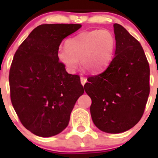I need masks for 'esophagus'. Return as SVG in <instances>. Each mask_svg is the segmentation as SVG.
I'll return each instance as SVG.
<instances>
[{"instance_id":"esophagus-1","label":"esophagus","mask_w":158,"mask_h":158,"mask_svg":"<svg viewBox=\"0 0 158 158\" xmlns=\"http://www.w3.org/2000/svg\"><path fill=\"white\" fill-rule=\"evenodd\" d=\"M80 81H81V83H82V85H85V82H87V79H85V77H81L80 78Z\"/></svg>"}]
</instances>
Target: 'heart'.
I'll list each match as a JSON object with an SVG mask.
<instances>
[{"label":"heart","mask_w":158,"mask_h":158,"mask_svg":"<svg viewBox=\"0 0 158 158\" xmlns=\"http://www.w3.org/2000/svg\"><path fill=\"white\" fill-rule=\"evenodd\" d=\"M115 47V38L108 30L82 32L66 41V48L60 47L57 59L69 73H75L79 59L90 73H98L107 66Z\"/></svg>","instance_id":"1"}]
</instances>
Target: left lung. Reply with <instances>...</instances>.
Here are the masks:
<instances>
[{
  "instance_id": "1",
  "label": "left lung",
  "mask_w": 158,
  "mask_h": 158,
  "mask_svg": "<svg viewBox=\"0 0 158 158\" xmlns=\"http://www.w3.org/2000/svg\"><path fill=\"white\" fill-rule=\"evenodd\" d=\"M114 56L104 71L91 76L85 91L92 99L95 126L117 134L133 128L144 114L150 93V68L141 44L114 23Z\"/></svg>"
}]
</instances>
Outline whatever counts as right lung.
Returning <instances> with one entry per match:
<instances>
[{"mask_svg":"<svg viewBox=\"0 0 158 158\" xmlns=\"http://www.w3.org/2000/svg\"><path fill=\"white\" fill-rule=\"evenodd\" d=\"M80 24H42L16 51L9 73L10 100L22 125L40 137L63 131L84 89L69 74L56 52L64 38Z\"/></svg>","mask_w":158,"mask_h":158,"instance_id":"right-lung-1","label":"right lung"}]
</instances>
